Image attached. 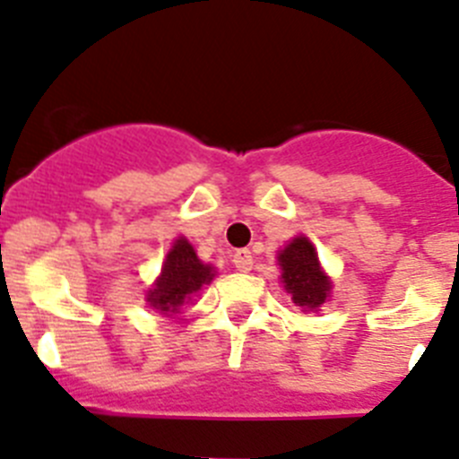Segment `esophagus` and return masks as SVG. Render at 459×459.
Returning a JSON list of instances; mask_svg holds the SVG:
<instances>
[{"mask_svg":"<svg viewBox=\"0 0 459 459\" xmlns=\"http://www.w3.org/2000/svg\"><path fill=\"white\" fill-rule=\"evenodd\" d=\"M233 265L238 267L239 272H249L254 267V255H251L249 249H238L233 254Z\"/></svg>","mask_w":459,"mask_h":459,"instance_id":"1","label":"esophagus"}]
</instances>
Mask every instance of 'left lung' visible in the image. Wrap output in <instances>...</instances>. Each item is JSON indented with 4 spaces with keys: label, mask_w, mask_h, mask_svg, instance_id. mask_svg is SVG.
Masks as SVG:
<instances>
[{
    "label": "left lung",
    "mask_w": 459,
    "mask_h": 459,
    "mask_svg": "<svg viewBox=\"0 0 459 459\" xmlns=\"http://www.w3.org/2000/svg\"><path fill=\"white\" fill-rule=\"evenodd\" d=\"M283 270V288L292 295V301L301 308H317L329 297V279L322 274L313 245L307 238H295L279 254Z\"/></svg>",
    "instance_id": "1"
}]
</instances>
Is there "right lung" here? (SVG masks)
Segmentation results:
<instances>
[{"label": "right lung", "instance_id": "right-lung-1", "mask_svg": "<svg viewBox=\"0 0 459 459\" xmlns=\"http://www.w3.org/2000/svg\"><path fill=\"white\" fill-rule=\"evenodd\" d=\"M212 276V267L204 265L187 239L180 238L167 254L162 274L155 288L148 292V301L160 311L176 313L194 292L201 290L204 283H210Z\"/></svg>", "mask_w": 459, "mask_h": 459}]
</instances>
